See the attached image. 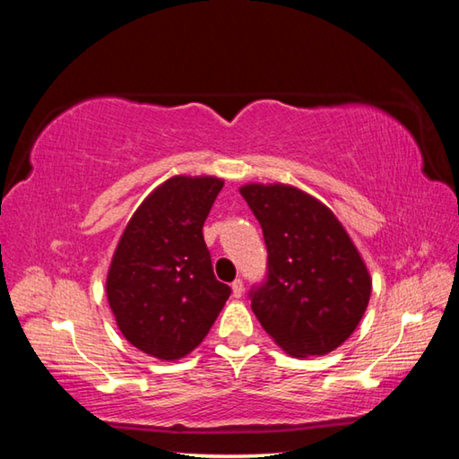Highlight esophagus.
Listing matches in <instances>:
<instances>
[{
  "mask_svg": "<svg viewBox=\"0 0 459 459\" xmlns=\"http://www.w3.org/2000/svg\"><path fill=\"white\" fill-rule=\"evenodd\" d=\"M243 293H245L243 279H235V281H232V295H235V298H243Z\"/></svg>",
  "mask_w": 459,
  "mask_h": 459,
  "instance_id": "1",
  "label": "esophagus"
}]
</instances>
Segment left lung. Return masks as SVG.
Listing matches in <instances>:
<instances>
[{
    "mask_svg": "<svg viewBox=\"0 0 459 459\" xmlns=\"http://www.w3.org/2000/svg\"><path fill=\"white\" fill-rule=\"evenodd\" d=\"M240 194L267 245V279L251 291L263 328L287 354L322 356L351 338L372 279L328 206L287 184H245Z\"/></svg>",
    "mask_w": 459,
    "mask_h": 459,
    "instance_id": "left-lung-1",
    "label": "left lung"
}]
</instances>
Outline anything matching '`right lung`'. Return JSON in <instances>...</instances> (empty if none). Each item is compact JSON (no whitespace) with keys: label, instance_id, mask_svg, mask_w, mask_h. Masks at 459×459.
<instances>
[{"label":"right lung","instance_id":"1","mask_svg":"<svg viewBox=\"0 0 459 459\" xmlns=\"http://www.w3.org/2000/svg\"><path fill=\"white\" fill-rule=\"evenodd\" d=\"M222 186L214 176L169 178L139 204L113 253L108 306L123 336L153 359L190 354L230 295L202 237Z\"/></svg>","mask_w":459,"mask_h":459}]
</instances>
